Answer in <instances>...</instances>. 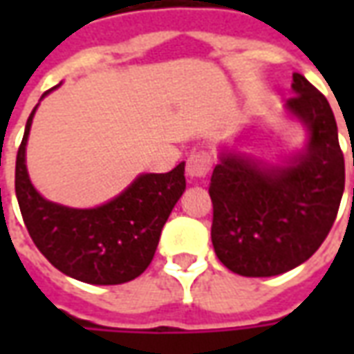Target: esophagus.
<instances>
[{"mask_svg": "<svg viewBox=\"0 0 354 354\" xmlns=\"http://www.w3.org/2000/svg\"><path fill=\"white\" fill-rule=\"evenodd\" d=\"M212 167V161L207 153L203 151H195L187 157V162H185V172L192 180H201L208 174V170Z\"/></svg>", "mask_w": 354, "mask_h": 354, "instance_id": "34e87169", "label": "esophagus"}]
</instances>
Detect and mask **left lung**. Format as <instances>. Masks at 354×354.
Here are the masks:
<instances>
[{
  "instance_id": "left-lung-1",
  "label": "left lung",
  "mask_w": 354,
  "mask_h": 354,
  "mask_svg": "<svg viewBox=\"0 0 354 354\" xmlns=\"http://www.w3.org/2000/svg\"><path fill=\"white\" fill-rule=\"evenodd\" d=\"M284 108L307 129V144L282 165L223 149L210 178L212 245L243 277H274L304 263L334 225L345 189V161L334 111L301 73Z\"/></svg>"
}]
</instances>
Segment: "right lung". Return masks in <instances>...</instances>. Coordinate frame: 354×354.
I'll list each match as a JSON object with an SVG mask.
<instances>
[{"instance_id":"add662e5","label":"right lung","mask_w":354,"mask_h":354,"mask_svg":"<svg viewBox=\"0 0 354 354\" xmlns=\"http://www.w3.org/2000/svg\"><path fill=\"white\" fill-rule=\"evenodd\" d=\"M35 109L28 117L15 169V192L32 241L58 271L81 282L123 284L140 277L153 260L162 225L185 192V162L165 174H140L100 207L58 205L41 197L28 176L26 144Z\"/></svg>"}]
</instances>
